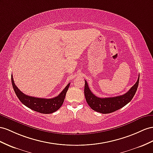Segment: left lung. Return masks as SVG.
<instances>
[{
	"mask_svg": "<svg viewBox=\"0 0 153 153\" xmlns=\"http://www.w3.org/2000/svg\"><path fill=\"white\" fill-rule=\"evenodd\" d=\"M140 74L136 83L129 91L124 94L112 97L101 98L96 96L90 90L87 82L85 80V96L88 105L92 110L102 114H108L123 107L132 100L138 87Z\"/></svg>",
	"mask_w": 153,
	"mask_h": 153,
	"instance_id": "left-lung-1",
	"label": "left lung"
}]
</instances>
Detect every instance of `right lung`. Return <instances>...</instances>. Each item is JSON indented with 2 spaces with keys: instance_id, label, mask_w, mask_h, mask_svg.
<instances>
[{
  "instance_id": "1",
  "label": "right lung",
  "mask_w": 153,
  "mask_h": 153,
  "mask_svg": "<svg viewBox=\"0 0 153 153\" xmlns=\"http://www.w3.org/2000/svg\"><path fill=\"white\" fill-rule=\"evenodd\" d=\"M11 83H12L14 91L21 103L32 110L42 113V114H51L57 111L62 106L64 102L66 92L70 86V83L66 85L63 91L57 96L50 99H45L25 94L15 85L12 75H11Z\"/></svg>"
}]
</instances>
